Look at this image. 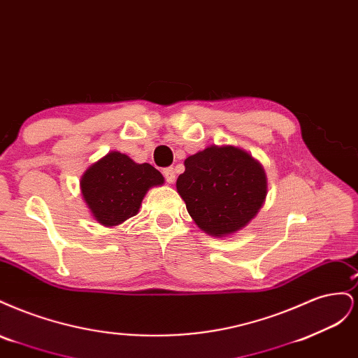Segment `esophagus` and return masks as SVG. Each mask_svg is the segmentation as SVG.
I'll list each match as a JSON object with an SVG mask.
<instances>
[{"instance_id":"esophagus-1","label":"esophagus","mask_w":358,"mask_h":358,"mask_svg":"<svg viewBox=\"0 0 358 358\" xmlns=\"http://www.w3.org/2000/svg\"><path fill=\"white\" fill-rule=\"evenodd\" d=\"M164 178H166V180L169 182V183H173L175 182V179H176V171H175V169L173 167H169V169H164Z\"/></svg>"}]
</instances>
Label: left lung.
Wrapping results in <instances>:
<instances>
[{
	"mask_svg": "<svg viewBox=\"0 0 358 358\" xmlns=\"http://www.w3.org/2000/svg\"><path fill=\"white\" fill-rule=\"evenodd\" d=\"M176 189L200 229L227 237L251 222L267 196L263 166L246 150L210 145L185 159Z\"/></svg>",
	"mask_w": 358,
	"mask_h": 358,
	"instance_id": "left-lung-1",
	"label": "left lung"
}]
</instances>
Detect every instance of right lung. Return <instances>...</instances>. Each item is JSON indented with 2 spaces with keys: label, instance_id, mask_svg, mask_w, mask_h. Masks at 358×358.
Wrapping results in <instances>:
<instances>
[{
  "label": "right lung",
  "instance_id": "1",
  "mask_svg": "<svg viewBox=\"0 0 358 358\" xmlns=\"http://www.w3.org/2000/svg\"><path fill=\"white\" fill-rule=\"evenodd\" d=\"M164 183L161 173L148 162L137 164L112 150L91 164L80 178V192L94 220L113 227L138 213L146 192Z\"/></svg>",
  "mask_w": 358,
  "mask_h": 358
}]
</instances>
